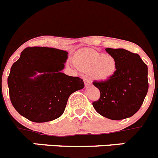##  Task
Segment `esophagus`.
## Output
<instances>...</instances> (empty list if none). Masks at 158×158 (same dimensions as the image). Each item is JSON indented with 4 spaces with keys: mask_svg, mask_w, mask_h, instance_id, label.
I'll use <instances>...</instances> for the list:
<instances>
[{
    "mask_svg": "<svg viewBox=\"0 0 158 158\" xmlns=\"http://www.w3.org/2000/svg\"><path fill=\"white\" fill-rule=\"evenodd\" d=\"M83 81H84V83H85V86H86V87L89 86V85L91 84V82L88 79H84Z\"/></svg>",
    "mask_w": 158,
    "mask_h": 158,
    "instance_id": "1",
    "label": "esophagus"
}]
</instances>
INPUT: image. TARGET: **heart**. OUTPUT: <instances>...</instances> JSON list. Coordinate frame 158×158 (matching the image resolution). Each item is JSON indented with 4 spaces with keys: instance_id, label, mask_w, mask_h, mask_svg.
<instances>
[{
    "instance_id": "1",
    "label": "heart",
    "mask_w": 158,
    "mask_h": 158,
    "mask_svg": "<svg viewBox=\"0 0 158 158\" xmlns=\"http://www.w3.org/2000/svg\"><path fill=\"white\" fill-rule=\"evenodd\" d=\"M76 67L84 72H90L93 77L106 80L112 76L117 69V61L111 55H105L91 48H83L74 57Z\"/></svg>"
}]
</instances>
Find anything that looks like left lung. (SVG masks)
Returning <instances> with one entry per match:
<instances>
[{"label":"left lung","instance_id":"8db88e82","mask_svg":"<svg viewBox=\"0 0 158 158\" xmlns=\"http://www.w3.org/2000/svg\"><path fill=\"white\" fill-rule=\"evenodd\" d=\"M105 50L115 58L117 69L107 80L93 82L101 93L100 99L93 102V106L107 118H127L139 110L147 94V66L139 54L127 50Z\"/></svg>","mask_w":158,"mask_h":158}]
</instances>
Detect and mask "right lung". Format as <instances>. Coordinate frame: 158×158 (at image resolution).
Returning <instances> with one entry per match:
<instances>
[{
  "label": "right lung",
  "mask_w": 158,
  "mask_h": 158,
  "mask_svg": "<svg viewBox=\"0 0 158 158\" xmlns=\"http://www.w3.org/2000/svg\"><path fill=\"white\" fill-rule=\"evenodd\" d=\"M67 58V51L56 48L32 47L22 51L8 77L11 102L22 116L46 122L64 113L69 96L84 87L82 79L61 72Z\"/></svg>",
  "instance_id": "right-lung-1"
}]
</instances>
